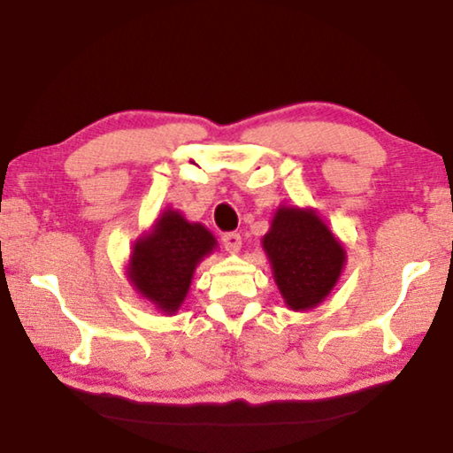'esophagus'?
I'll return each instance as SVG.
<instances>
[{"instance_id":"1","label":"esophagus","mask_w":453,"mask_h":453,"mask_svg":"<svg viewBox=\"0 0 453 453\" xmlns=\"http://www.w3.org/2000/svg\"><path fill=\"white\" fill-rule=\"evenodd\" d=\"M221 242H224V248L227 251H237L242 248V235L235 234V232H229L221 235Z\"/></svg>"}]
</instances>
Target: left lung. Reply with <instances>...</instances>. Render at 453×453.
<instances>
[{
	"instance_id": "1",
	"label": "left lung",
	"mask_w": 453,
	"mask_h": 453,
	"mask_svg": "<svg viewBox=\"0 0 453 453\" xmlns=\"http://www.w3.org/2000/svg\"><path fill=\"white\" fill-rule=\"evenodd\" d=\"M262 245L289 310L319 305L346 265V250L313 210L280 205Z\"/></svg>"
}]
</instances>
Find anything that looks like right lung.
<instances>
[{
  "instance_id": "add662e5",
  "label": "right lung",
  "mask_w": 453,
  "mask_h": 453,
  "mask_svg": "<svg viewBox=\"0 0 453 453\" xmlns=\"http://www.w3.org/2000/svg\"><path fill=\"white\" fill-rule=\"evenodd\" d=\"M213 248L218 242L208 227L189 224L180 211L165 210L151 232L135 242L127 278L137 294L173 316L186 300L197 264Z\"/></svg>"
}]
</instances>
